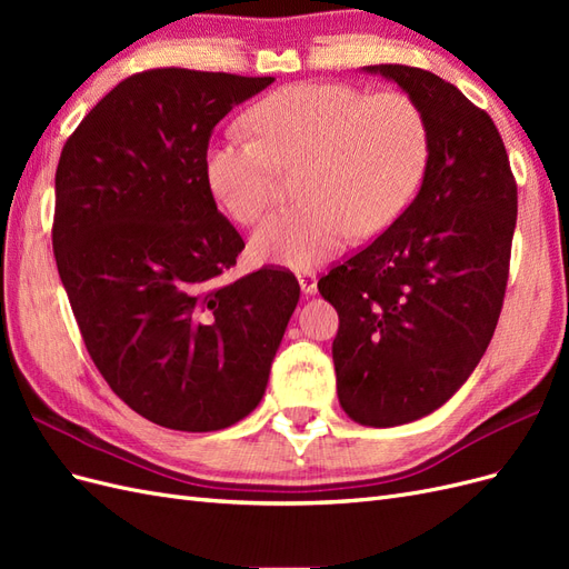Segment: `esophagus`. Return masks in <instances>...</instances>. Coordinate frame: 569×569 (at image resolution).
Instances as JSON below:
<instances>
[{
  "label": "esophagus",
  "mask_w": 569,
  "mask_h": 569,
  "mask_svg": "<svg viewBox=\"0 0 569 569\" xmlns=\"http://www.w3.org/2000/svg\"><path fill=\"white\" fill-rule=\"evenodd\" d=\"M297 278H299V284H301V289H303V295H316L318 278H316L313 270H299Z\"/></svg>",
  "instance_id": "34e87169"
}]
</instances>
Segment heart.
<instances>
[{"label": "heart", "instance_id": "b5f03b06", "mask_svg": "<svg viewBox=\"0 0 569 569\" xmlns=\"http://www.w3.org/2000/svg\"><path fill=\"white\" fill-rule=\"evenodd\" d=\"M253 137L230 134L206 153V178L244 226L278 201L282 170L303 203L266 220L251 251L266 263L308 268L353 234L368 239L401 218L429 163V123L408 92L372 94L349 82H297L256 101Z\"/></svg>", "mask_w": 569, "mask_h": 569}]
</instances>
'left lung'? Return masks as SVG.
I'll return each instance as SVG.
<instances>
[{
  "label": "left lung",
  "instance_id": "1",
  "mask_svg": "<svg viewBox=\"0 0 569 569\" xmlns=\"http://www.w3.org/2000/svg\"><path fill=\"white\" fill-rule=\"evenodd\" d=\"M399 84L429 123L418 197L366 249L318 280L339 313L337 393L368 427L443 406L485 356L501 316L518 184L491 116L416 66H368Z\"/></svg>",
  "mask_w": 569,
  "mask_h": 569
}]
</instances>
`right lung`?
<instances>
[{"label": "right lung", "instance_id": "add662e5", "mask_svg": "<svg viewBox=\"0 0 569 569\" xmlns=\"http://www.w3.org/2000/svg\"><path fill=\"white\" fill-rule=\"evenodd\" d=\"M272 80L134 73L61 151L51 244L84 349L120 401L168 429L247 418L299 303L287 268L226 280L244 239L206 178L213 128Z\"/></svg>", "mask_w": 569, "mask_h": 569}]
</instances>
